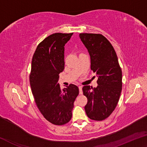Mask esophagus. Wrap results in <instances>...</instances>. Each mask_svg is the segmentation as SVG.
<instances>
[{
  "mask_svg": "<svg viewBox=\"0 0 147 147\" xmlns=\"http://www.w3.org/2000/svg\"><path fill=\"white\" fill-rule=\"evenodd\" d=\"M78 88H79V93L80 94H82V86H80L79 87H78Z\"/></svg>",
  "mask_w": 147,
  "mask_h": 147,
  "instance_id": "esophagus-1",
  "label": "esophagus"
}]
</instances>
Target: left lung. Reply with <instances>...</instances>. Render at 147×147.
<instances>
[{
	"instance_id": "left-lung-1",
	"label": "left lung",
	"mask_w": 147,
	"mask_h": 147,
	"mask_svg": "<svg viewBox=\"0 0 147 147\" xmlns=\"http://www.w3.org/2000/svg\"><path fill=\"white\" fill-rule=\"evenodd\" d=\"M79 36L90 56L91 69L98 77L96 88L85 86L82 88L88 98L85 111L89 119L102 121L117 105L122 90V71L115 50L105 37L87 33Z\"/></svg>"
}]
</instances>
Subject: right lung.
I'll return each mask as SVG.
<instances>
[{
	"label": "right lung",
	"instance_id": "add662e5",
	"mask_svg": "<svg viewBox=\"0 0 147 147\" xmlns=\"http://www.w3.org/2000/svg\"><path fill=\"white\" fill-rule=\"evenodd\" d=\"M73 33L50 35L37 47L32 60L30 84L35 102L50 123L63 125L71 120L79 89L70 84L61 90L59 74L65 68L64 46Z\"/></svg>",
	"mask_w": 147,
	"mask_h": 147
}]
</instances>
